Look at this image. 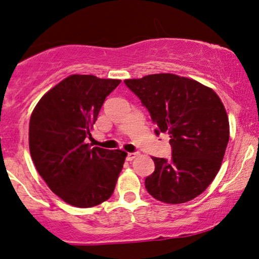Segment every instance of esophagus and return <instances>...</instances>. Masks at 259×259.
Here are the masks:
<instances>
[{
    "label": "esophagus",
    "instance_id": "34e87169",
    "mask_svg": "<svg viewBox=\"0 0 259 259\" xmlns=\"http://www.w3.org/2000/svg\"><path fill=\"white\" fill-rule=\"evenodd\" d=\"M140 155L139 152H133V153H127L126 154V160L127 161H133L134 159L137 158V156Z\"/></svg>",
    "mask_w": 259,
    "mask_h": 259
}]
</instances>
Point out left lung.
Instances as JSON below:
<instances>
[{"label": "left lung", "mask_w": 259, "mask_h": 259, "mask_svg": "<svg viewBox=\"0 0 259 259\" xmlns=\"http://www.w3.org/2000/svg\"><path fill=\"white\" fill-rule=\"evenodd\" d=\"M148 110L155 134L168 133L171 160L152 158L146 178L149 195L163 203L191 201L210 185L230 140L225 106L211 88L175 74H154L124 81Z\"/></svg>", "instance_id": "obj_1"}]
</instances>
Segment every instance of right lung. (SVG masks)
<instances>
[{"instance_id": "1", "label": "right lung", "mask_w": 259, "mask_h": 259, "mask_svg": "<svg viewBox=\"0 0 259 259\" xmlns=\"http://www.w3.org/2000/svg\"><path fill=\"white\" fill-rule=\"evenodd\" d=\"M120 80L70 75L39 100L29 120V152L54 194L74 207L109 199L126 153L84 142L106 97Z\"/></svg>"}]
</instances>
